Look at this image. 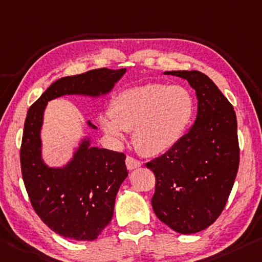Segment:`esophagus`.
Returning a JSON list of instances; mask_svg holds the SVG:
<instances>
[{
	"label": "esophagus",
	"mask_w": 262,
	"mask_h": 262,
	"mask_svg": "<svg viewBox=\"0 0 262 262\" xmlns=\"http://www.w3.org/2000/svg\"><path fill=\"white\" fill-rule=\"evenodd\" d=\"M126 165H127L128 170H134V169H136V168L141 167V162L138 161V160H135L134 157L127 156V159H126Z\"/></svg>",
	"instance_id": "obj_1"
}]
</instances>
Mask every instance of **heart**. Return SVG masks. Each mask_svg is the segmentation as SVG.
Segmentation results:
<instances>
[{"instance_id":"1","label":"heart","mask_w":262,"mask_h":262,"mask_svg":"<svg viewBox=\"0 0 262 262\" xmlns=\"http://www.w3.org/2000/svg\"><path fill=\"white\" fill-rule=\"evenodd\" d=\"M194 98L178 85L150 84L123 90L111 103V114L101 115L103 132L121 144L126 132L140 152L159 156L183 139L194 115Z\"/></svg>"}]
</instances>
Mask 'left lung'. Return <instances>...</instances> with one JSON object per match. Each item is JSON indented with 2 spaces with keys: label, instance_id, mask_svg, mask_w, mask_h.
Segmentation results:
<instances>
[{
  "label": "left lung",
  "instance_id": "1",
  "mask_svg": "<svg viewBox=\"0 0 262 262\" xmlns=\"http://www.w3.org/2000/svg\"><path fill=\"white\" fill-rule=\"evenodd\" d=\"M196 91L197 115L177 146L148 162L155 173L151 205L171 230L192 234L215 222L226 205L239 168L233 106L214 82L199 71H167Z\"/></svg>",
  "mask_w": 262,
  "mask_h": 262
}]
</instances>
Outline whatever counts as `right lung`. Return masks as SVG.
I'll return each mask as SVG.
<instances>
[{"mask_svg": "<svg viewBox=\"0 0 262 262\" xmlns=\"http://www.w3.org/2000/svg\"><path fill=\"white\" fill-rule=\"evenodd\" d=\"M126 69H98L64 77L49 87L28 111L20 146V168L31 205L48 227L64 238L91 242L108 225L120 185L126 180L122 152L91 146L82 138L63 167H49L41 155L40 130L49 101L63 95L99 98L108 94ZM91 129H98L87 121Z\"/></svg>", "mask_w": 262, "mask_h": 262, "instance_id": "add662e5", "label": "right lung"}]
</instances>
